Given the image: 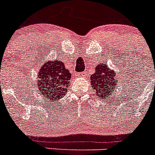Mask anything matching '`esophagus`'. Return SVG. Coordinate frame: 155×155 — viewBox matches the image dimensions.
<instances>
[{
    "label": "esophagus",
    "mask_w": 155,
    "mask_h": 155,
    "mask_svg": "<svg viewBox=\"0 0 155 155\" xmlns=\"http://www.w3.org/2000/svg\"><path fill=\"white\" fill-rule=\"evenodd\" d=\"M78 77H82L83 75H84V73H78Z\"/></svg>",
    "instance_id": "esophagus-1"
}]
</instances>
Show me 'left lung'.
Segmentation results:
<instances>
[{"label": "left lung", "mask_w": 155, "mask_h": 155, "mask_svg": "<svg viewBox=\"0 0 155 155\" xmlns=\"http://www.w3.org/2000/svg\"><path fill=\"white\" fill-rule=\"evenodd\" d=\"M116 76V73L109 69L107 65L99 64L97 66L95 72L90 78L91 87L97 92V96L100 98H105L114 90L117 84Z\"/></svg>", "instance_id": "1"}]
</instances>
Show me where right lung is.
Returning a JSON list of instances; mask_svg holds the SVG:
<instances>
[{
    "label": "right lung",
    "mask_w": 155,
    "mask_h": 155,
    "mask_svg": "<svg viewBox=\"0 0 155 155\" xmlns=\"http://www.w3.org/2000/svg\"><path fill=\"white\" fill-rule=\"evenodd\" d=\"M71 78V73L62 61H49L40 68L37 86L40 94L48 101L56 102L65 95Z\"/></svg>",
    "instance_id": "right-lung-1"
}]
</instances>
